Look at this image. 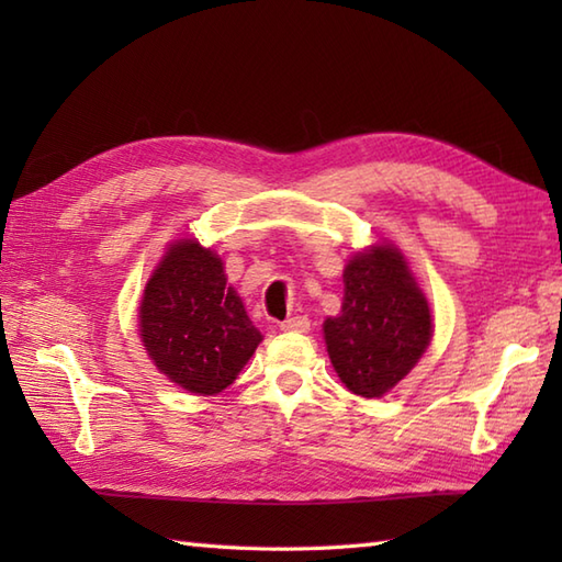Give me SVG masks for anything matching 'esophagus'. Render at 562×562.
<instances>
[{
    "instance_id": "esophagus-1",
    "label": "esophagus",
    "mask_w": 562,
    "mask_h": 562,
    "mask_svg": "<svg viewBox=\"0 0 562 562\" xmlns=\"http://www.w3.org/2000/svg\"><path fill=\"white\" fill-rule=\"evenodd\" d=\"M308 318L306 316H292L288 321H282L280 324V330H296V333H306L308 330Z\"/></svg>"
}]
</instances>
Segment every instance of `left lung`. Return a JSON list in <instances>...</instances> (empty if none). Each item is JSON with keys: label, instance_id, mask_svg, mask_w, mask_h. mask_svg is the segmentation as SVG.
Returning a JSON list of instances; mask_svg holds the SVG:
<instances>
[{"label": "left lung", "instance_id": "8db88e82", "mask_svg": "<svg viewBox=\"0 0 562 562\" xmlns=\"http://www.w3.org/2000/svg\"><path fill=\"white\" fill-rule=\"evenodd\" d=\"M338 316L324 321L328 357L362 398H381L411 372L432 340V314L401 250L374 244L342 272Z\"/></svg>", "mask_w": 562, "mask_h": 562}]
</instances>
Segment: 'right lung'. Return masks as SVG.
Listing matches in <instances>:
<instances>
[{
  "mask_svg": "<svg viewBox=\"0 0 562 562\" xmlns=\"http://www.w3.org/2000/svg\"><path fill=\"white\" fill-rule=\"evenodd\" d=\"M139 338L161 374L198 396H214L241 372L262 340L224 262L195 238H178L142 294Z\"/></svg>",
  "mask_w": 562,
  "mask_h": 562,
  "instance_id": "obj_1",
  "label": "right lung"
}]
</instances>
